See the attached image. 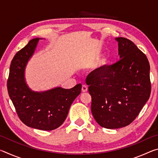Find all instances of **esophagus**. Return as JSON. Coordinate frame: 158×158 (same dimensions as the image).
<instances>
[{
    "instance_id": "1",
    "label": "esophagus",
    "mask_w": 158,
    "mask_h": 158,
    "mask_svg": "<svg viewBox=\"0 0 158 158\" xmlns=\"http://www.w3.org/2000/svg\"><path fill=\"white\" fill-rule=\"evenodd\" d=\"M81 90H82L83 93L87 92V91H88V85H82V88H81Z\"/></svg>"
}]
</instances>
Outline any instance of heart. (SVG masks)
<instances>
[{
    "instance_id": "b5f03b06",
    "label": "heart",
    "mask_w": 158,
    "mask_h": 158,
    "mask_svg": "<svg viewBox=\"0 0 158 158\" xmlns=\"http://www.w3.org/2000/svg\"><path fill=\"white\" fill-rule=\"evenodd\" d=\"M109 63V59L107 56H105L99 60L97 65V76H100V74L104 69H105L106 66L108 65Z\"/></svg>"
}]
</instances>
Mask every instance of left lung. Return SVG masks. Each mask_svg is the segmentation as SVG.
Wrapping results in <instances>:
<instances>
[{
	"label": "left lung",
	"mask_w": 158,
	"mask_h": 158,
	"mask_svg": "<svg viewBox=\"0 0 158 158\" xmlns=\"http://www.w3.org/2000/svg\"><path fill=\"white\" fill-rule=\"evenodd\" d=\"M119 60L100 76L87 77L91 111L98 123L107 129L130 125L151 95L150 65L146 56L130 40L116 37Z\"/></svg>",
	"instance_id": "1"
}]
</instances>
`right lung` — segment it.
<instances>
[{
	"label": "right lung",
	"instance_id": "obj_1",
	"mask_svg": "<svg viewBox=\"0 0 158 158\" xmlns=\"http://www.w3.org/2000/svg\"><path fill=\"white\" fill-rule=\"evenodd\" d=\"M40 40L35 38L16 53L10 68L7 90L18 116L28 127L53 130L60 127L68 116L69 107L81 93V84L70 89L56 87L45 91L32 90L26 82L25 69Z\"/></svg>",
	"mask_w": 158,
	"mask_h": 158
}]
</instances>
